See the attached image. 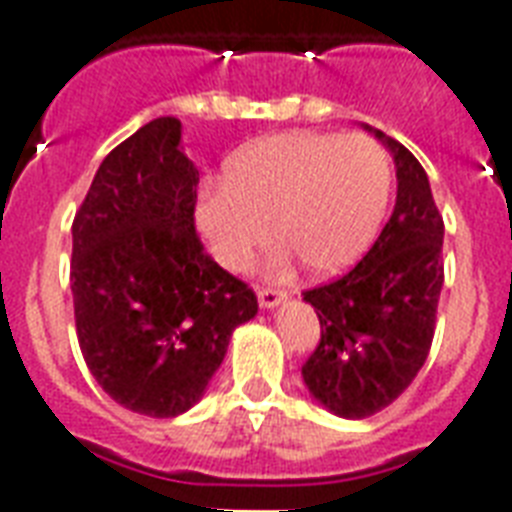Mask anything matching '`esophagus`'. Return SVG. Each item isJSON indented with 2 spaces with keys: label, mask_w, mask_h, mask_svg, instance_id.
Instances as JSON below:
<instances>
[{
  "label": "esophagus",
  "mask_w": 512,
  "mask_h": 512,
  "mask_svg": "<svg viewBox=\"0 0 512 512\" xmlns=\"http://www.w3.org/2000/svg\"><path fill=\"white\" fill-rule=\"evenodd\" d=\"M257 300H260V308L263 311H271V308H279L281 303H287V292H281V289H260L257 292Z\"/></svg>",
  "instance_id": "esophagus-1"
}]
</instances>
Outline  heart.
<instances>
[{
  "label": "heart",
  "mask_w": 512,
  "mask_h": 512,
  "mask_svg": "<svg viewBox=\"0 0 512 512\" xmlns=\"http://www.w3.org/2000/svg\"><path fill=\"white\" fill-rule=\"evenodd\" d=\"M390 199V162L372 138L350 132H276L236 148L220 183L193 207L196 231L225 271H247L271 241L273 268L300 257L311 276H340L366 255Z\"/></svg>",
  "instance_id": "obj_1"
}]
</instances>
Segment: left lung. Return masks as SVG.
<instances>
[{"label":"left lung","mask_w":512,"mask_h":512,"mask_svg":"<svg viewBox=\"0 0 512 512\" xmlns=\"http://www.w3.org/2000/svg\"><path fill=\"white\" fill-rule=\"evenodd\" d=\"M396 164V207L374 247L342 279L305 292L321 342L305 361L313 401L345 420L382 412L428 358L444 287V220L422 164L398 140L364 124Z\"/></svg>","instance_id":"obj_1"}]
</instances>
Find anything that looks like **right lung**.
<instances>
[{"instance_id":"add662e5","label":"right lung","mask_w":512,"mask_h":512,"mask_svg":"<svg viewBox=\"0 0 512 512\" xmlns=\"http://www.w3.org/2000/svg\"><path fill=\"white\" fill-rule=\"evenodd\" d=\"M196 185L183 124L159 116L103 159L71 228L84 361L116 404L156 420L199 404L233 329L257 316L255 292L204 255Z\"/></svg>"}]
</instances>
